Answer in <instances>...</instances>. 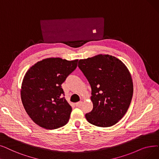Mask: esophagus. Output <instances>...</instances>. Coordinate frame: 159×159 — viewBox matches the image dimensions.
<instances>
[{"instance_id":"obj_1","label":"esophagus","mask_w":159,"mask_h":159,"mask_svg":"<svg viewBox=\"0 0 159 159\" xmlns=\"http://www.w3.org/2000/svg\"><path fill=\"white\" fill-rule=\"evenodd\" d=\"M82 105V101H79V102H77L75 103L76 107H81Z\"/></svg>"}]
</instances>
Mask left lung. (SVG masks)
Instances as JSON below:
<instances>
[{"label":"left lung","mask_w":159,"mask_h":159,"mask_svg":"<svg viewBox=\"0 0 159 159\" xmlns=\"http://www.w3.org/2000/svg\"><path fill=\"white\" fill-rule=\"evenodd\" d=\"M78 66L92 88L93 109L87 121L101 127H111L124 116L132 100L131 75L121 60L108 54H98L79 61Z\"/></svg>","instance_id":"left-lung-1"}]
</instances>
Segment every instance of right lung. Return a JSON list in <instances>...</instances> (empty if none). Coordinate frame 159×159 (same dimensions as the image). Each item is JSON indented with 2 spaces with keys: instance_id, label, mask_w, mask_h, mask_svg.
I'll return each instance as SVG.
<instances>
[{
  "instance_id": "add662e5",
  "label": "right lung",
  "mask_w": 159,
  "mask_h": 159,
  "mask_svg": "<svg viewBox=\"0 0 159 159\" xmlns=\"http://www.w3.org/2000/svg\"><path fill=\"white\" fill-rule=\"evenodd\" d=\"M77 62L78 60L48 58L38 61L25 73L20 98L27 114L39 127L55 129L69 121L72 108L62 98L61 85Z\"/></svg>"
}]
</instances>
